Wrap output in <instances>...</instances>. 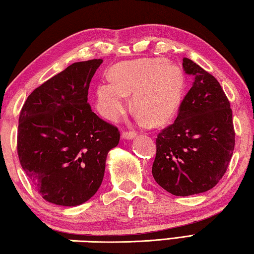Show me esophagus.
<instances>
[{
  "mask_svg": "<svg viewBox=\"0 0 254 254\" xmlns=\"http://www.w3.org/2000/svg\"><path fill=\"white\" fill-rule=\"evenodd\" d=\"M135 136H136V133L134 131H124L122 133V137L127 140H132V139H134Z\"/></svg>",
  "mask_w": 254,
  "mask_h": 254,
  "instance_id": "1",
  "label": "esophagus"
}]
</instances>
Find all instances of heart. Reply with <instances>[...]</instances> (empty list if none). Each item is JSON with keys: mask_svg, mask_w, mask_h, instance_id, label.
Listing matches in <instances>:
<instances>
[{"mask_svg": "<svg viewBox=\"0 0 254 254\" xmlns=\"http://www.w3.org/2000/svg\"><path fill=\"white\" fill-rule=\"evenodd\" d=\"M110 78L96 87V105L111 121L126 113L127 94L133 93V104L140 110V121L162 124L174 117L182 103L185 78L177 66L161 58H143L117 64Z\"/></svg>", "mask_w": 254, "mask_h": 254, "instance_id": "obj_1", "label": "heart"}]
</instances>
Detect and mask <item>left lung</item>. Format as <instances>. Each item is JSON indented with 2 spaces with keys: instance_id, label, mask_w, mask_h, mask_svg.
Instances as JSON below:
<instances>
[{
  "instance_id": "1",
  "label": "left lung",
  "mask_w": 254,
  "mask_h": 254,
  "mask_svg": "<svg viewBox=\"0 0 254 254\" xmlns=\"http://www.w3.org/2000/svg\"><path fill=\"white\" fill-rule=\"evenodd\" d=\"M183 68L194 83L176 121L158 134L152 166L157 184L175 196L200 194L216 186L235 144L232 110L220 83L190 59H183Z\"/></svg>"
}]
</instances>
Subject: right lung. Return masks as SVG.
<instances>
[{"label":"right lung","instance_id":"add662e5","mask_svg":"<svg viewBox=\"0 0 254 254\" xmlns=\"http://www.w3.org/2000/svg\"><path fill=\"white\" fill-rule=\"evenodd\" d=\"M102 59L75 63L28 96L20 112L18 156L41 197L60 206L87 201L100 188L105 161L120 141L117 127L87 103Z\"/></svg>","mask_w":254,"mask_h":254}]
</instances>
